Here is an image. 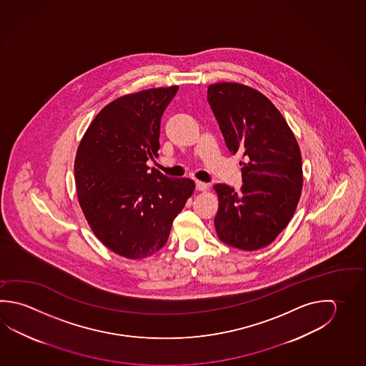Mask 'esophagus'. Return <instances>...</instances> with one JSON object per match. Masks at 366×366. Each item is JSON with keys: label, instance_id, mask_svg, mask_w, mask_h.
I'll use <instances>...</instances> for the list:
<instances>
[{"label": "esophagus", "instance_id": "34e87169", "mask_svg": "<svg viewBox=\"0 0 366 366\" xmlns=\"http://www.w3.org/2000/svg\"><path fill=\"white\" fill-rule=\"evenodd\" d=\"M196 189L199 191V192H205L207 189V183H204V182H199V180H196Z\"/></svg>", "mask_w": 366, "mask_h": 366}]
</instances>
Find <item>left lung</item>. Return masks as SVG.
Wrapping results in <instances>:
<instances>
[{
  "instance_id": "obj_1",
  "label": "left lung",
  "mask_w": 366,
  "mask_h": 366,
  "mask_svg": "<svg viewBox=\"0 0 366 366\" xmlns=\"http://www.w3.org/2000/svg\"><path fill=\"white\" fill-rule=\"evenodd\" d=\"M227 148L242 154L239 191L215 184L219 207L214 224L220 241L254 252L285 229L303 188L302 154L284 116L266 95L239 82L207 87Z\"/></svg>"
}]
</instances>
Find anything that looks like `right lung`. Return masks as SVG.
I'll list each match as a JSON object with an SVG mask.
<instances>
[{"label": "right lung", "instance_id": "1", "mask_svg": "<svg viewBox=\"0 0 366 366\" xmlns=\"http://www.w3.org/2000/svg\"><path fill=\"white\" fill-rule=\"evenodd\" d=\"M178 86L127 94L100 111L74 159L76 191L94 234L113 253L143 259L167 244L194 182L167 178L147 161L157 157L162 113Z\"/></svg>", "mask_w": 366, "mask_h": 366}]
</instances>
